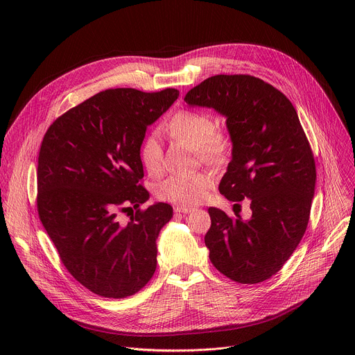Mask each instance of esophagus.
<instances>
[{"label":"esophagus","instance_id":"1","mask_svg":"<svg viewBox=\"0 0 355 355\" xmlns=\"http://www.w3.org/2000/svg\"><path fill=\"white\" fill-rule=\"evenodd\" d=\"M191 211H193V208L182 207V205H177V207L174 208V212H177V214H189Z\"/></svg>","mask_w":355,"mask_h":355}]
</instances>
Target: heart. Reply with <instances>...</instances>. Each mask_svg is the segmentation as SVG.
I'll list each match as a JSON object with an SVG mask.
<instances>
[{
  "label": "heart",
  "mask_w": 355,
  "mask_h": 355,
  "mask_svg": "<svg viewBox=\"0 0 355 355\" xmlns=\"http://www.w3.org/2000/svg\"><path fill=\"white\" fill-rule=\"evenodd\" d=\"M164 129L175 136H182L198 144L200 155L209 162H222L230 150L229 135L216 128L209 112L196 110L177 111ZM139 157L143 167L151 175L162 173L164 166L163 148L157 133H148L140 143ZM215 177L211 171H196L189 174H171L156 188V196L171 204L191 207L207 196Z\"/></svg>",
  "instance_id": "heart-1"
}]
</instances>
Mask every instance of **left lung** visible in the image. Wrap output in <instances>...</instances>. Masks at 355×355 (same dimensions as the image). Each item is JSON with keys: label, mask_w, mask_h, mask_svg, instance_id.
<instances>
[{"label": "left lung", "mask_w": 355, "mask_h": 355, "mask_svg": "<svg viewBox=\"0 0 355 355\" xmlns=\"http://www.w3.org/2000/svg\"><path fill=\"white\" fill-rule=\"evenodd\" d=\"M184 99L226 116L233 157L219 191L236 205L248 198L252 211L241 220L208 209L211 263L232 281L263 282L284 267L306 232L316 184L311 143L291 101L254 76H212Z\"/></svg>", "instance_id": "left-lung-1"}]
</instances>
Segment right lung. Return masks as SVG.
I'll return each mask as SVG.
<instances>
[{"instance_id":"right-lung-1","label":"right lung","mask_w":355,"mask_h":355,"mask_svg":"<svg viewBox=\"0 0 355 355\" xmlns=\"http://www.w3.org/2000/svg\"><path fill=\"white\" fill-rule=\"evenodd\" d=\"M180 92L112 88L59 116L37 159L36 207L60 261L87 289L121 299L139 292L157 266L156 239L171 219L168 204L141 209L139 147L146 129ZM135 208L121 224L117 214Z\"/></svg>"}]
</instances>
